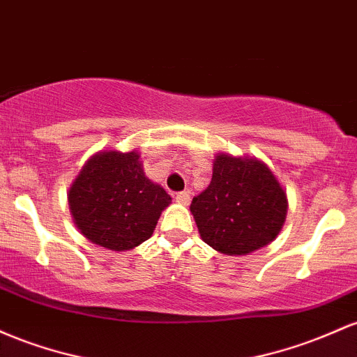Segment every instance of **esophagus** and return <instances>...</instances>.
Listing matches in <instances>:
<instances>
[{"mask_svg": "<svg viewBox=\"0 0 357 357\" xmlns=\"http://www.w3.org/2000/svg\"><path fill=\"white\" fill-rule=\"evenodd\" d=\"M175 200H177L178 204H182V206H189L190 194L189 192H178V194H175Z\"/></svg>", "mask_w": 357, "mask_h": 357, "instance_id": "34e87169", "label": "esophagus"}]
</instances>
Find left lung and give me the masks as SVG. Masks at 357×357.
I'll use <instances>...</instances> for the list:
<instances>
[{"instance_id":"obj_1","label":"left lung","mask_w":357,"mask_h":357,"mask_svg":"<svg viewBox=\"0 0 357 357\" xmlns=\"http://www.w3.org/2000/svg\"><path fill=\"white\" fill-rule=\"evenodd\" d=\"M288 200L266 163L253 157L218 153L212 180L192 199L200 238L229 256L250 255L282 231Z\"/></svg>"}]
</instances>
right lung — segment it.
Instances as JSON below:
<instances>
[{
  "mask_svg": "<svg viewBox=\"0 0 357 357\" xmlns=\"http://www.w3.org/2000/svg\"><path fill=\"white\" fill-rule=\"evenodd\" d=\"M74 224L91 243L113 251L139 246L153 234L172 197L143 172L138 151H98L70 185Z\"/></svg>",
  "mask_w": 357,
  "mask_h": 357,
  "instance_id": "right-lung-1",
  "label": "right lung"
}]
</instances>
